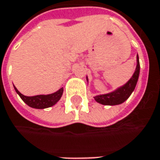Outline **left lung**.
<instances>
[{"label":"left lung","mask_w":160,"mask_h":160,"mask_svg":"<svg viewBox=\"0 0 160 160\" xmlns=\"http://www.w3.org/2000/svg\"><path fill=\"white\" fill-rule=\"evenodd\" d=\"M138 75H139V61H138V56H137L136 71L134 72L133 76L131 77V79L128 80L124 86L120 87L117 90H115L111 93H108V94H105V95L96 96V97H94V99L97 102L103 104V105L121 104L130 96V94L135 89L137 82H138Z\"/></svg>","instance_id":"8db88e82"}]
</instances>
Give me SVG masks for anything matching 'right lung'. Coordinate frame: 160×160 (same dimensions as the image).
<instances>
[{
  "label": "right lung",
  "mask_w": 160,
  "mask_h": 160,
  "mask_svg": "<svg viewBox=\"0 0 160 160\" xmlns=\"http://www.w3.org/2000/svg\"><path fill=\"white\" fill-rule=\"evenodd\" d=\"M14 89L24 102L28 106L34 108H45L52 107L60 100L62 92H63V89L61 88L55 93L49 94V95H37V96H32V97H27V96L22 95L15 87Z\"/></svg>",
  "instance_id": "right-lung-1"
}]
</instances>
